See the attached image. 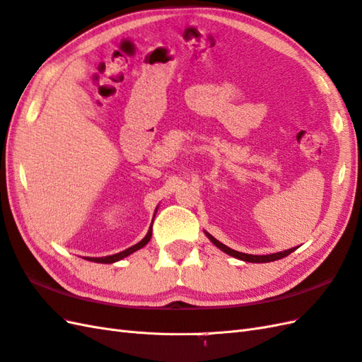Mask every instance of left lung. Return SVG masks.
<instances>
[{"instance_id": "left-lung-1", "label": "left lung", "mask_w": 362, "mask_h": 362, "mask_svg": "<svg viewBox=\"0 0 362 362\" xmlns=\"http://www.w3.org/2000/svg\"><path fill=\"white\" fill-rule=\"evenodd\" d=\"M205 234H206V237L211 240V242L214 243L218 249H221V251H223V252H226V254H229V255H233V257H235V258H240V260H243V262H251V263H269V262L280 260V258L287 257V255H289L291 252H293L295 249H296V247H295V249L292 247V249H287V251L276 252V254H269V255H251V254L237 252V251H234V249H230V247L225 246L223 243H220L218 240H216L211 234H208V233H205Z\"/></svg>"}]
</instances>
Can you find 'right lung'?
I'll list each match as a JSON object with an SVG mask.
<instances>
[{"mask_svg": "<svg viewBox=\"0 0 362 362\" xmlns=\"http://www.w3.org/2000/svg\"><path fill=\"white\" fill-rule=\"evenodd\" d=\"M151 234H153V225H151V228H150V230H148V234L141 240V242H139L137 245H134V246H132V247H128V249H125V251H122V252H119V254H115V255H108V257H99V258H95V257H91V258H86V260H90V262H95V263H115V262H117V260H122V258H125V257H128L129 254H133L134 251H137V249H141V247H144L148 242H150V238H151Z\"/></svg>", "mask_w": 362, "mask_h": 362, "instance_id": "add662e5", "label": "right lung"}]
</instances>
